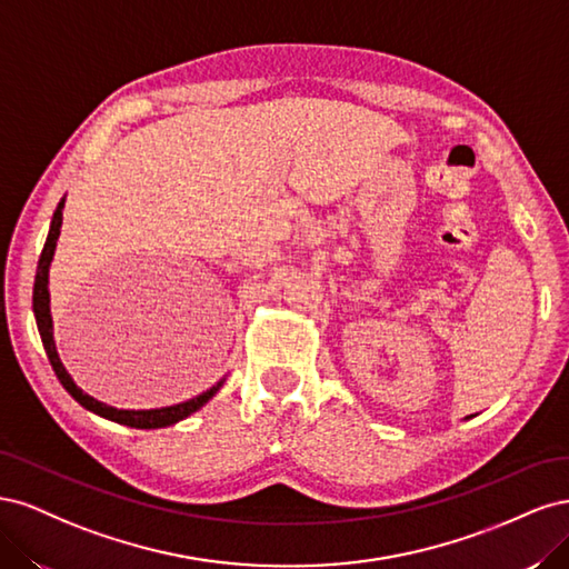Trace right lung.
<instances>
[{
    "label": "right lung",
    "mask_w": 569,
    "mask_h": 569,
    "mask_svg": "<svg viewBox=\"0 0 569 569\" xmlns=\"http://www.w3.org/2000/svg\"><path fill=\"white\" fill-rule=\"evenodd\" d=\"M63 203L66 199L59 201L54 218H51V226H49V234H47V242L44 249L40 253V261H38V274H36V287H32V311H36V320H38V330L42 337V347L47 351V358L51 368H54L59 382L63 385V389L73 396V399L84 408L94 412L99 418H107L111 422L118 425H128L134 429H159V427H168V425H176L184 418L192 416L201 406L209 403L213 396L218 393V389L226 385V377L218 385H213L211 389H206L203 393L194 396V399L176 403V406H166V408H151V410H123V408H113L97 401L94 396L84 393L76 382L73 377L66 372L61 358L57 353V343H54V325H51V313H49V266H51V258H54V249H57V239L61 234V222H63Z\"/></svg>",
    "instance_id": "obj_1"
}]
</instances>
